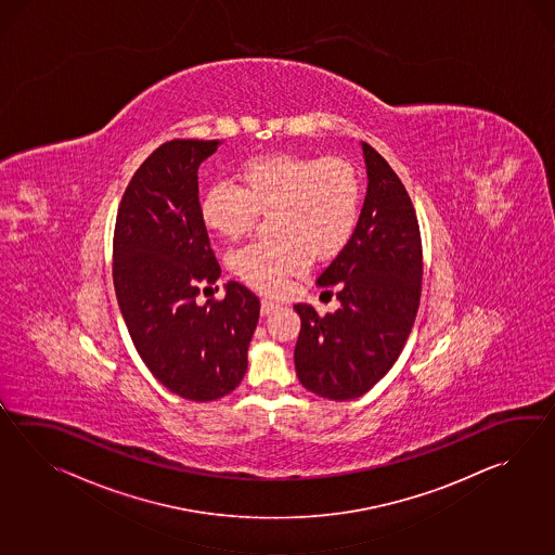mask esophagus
<instances>
[{
  "mask_svg": "<svg viewBox=\"0 0 555 555\" xmlns=\"http://www.w3.org/2000/svg\"><path fill=\"white\" fill-rule=\"evenodd\" d=\"M276 308H279L276 302H272V300H269V298H262V302H260V314H262V317H267V314L274 312Z\"/></svg>",
  "mask_w": 555,
  "mask_h": 555,
  "instance_id": "esophagus-1",
  "label": "esophagus"
}]
</instances>
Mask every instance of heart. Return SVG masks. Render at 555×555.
Instances as JSON below:
<instances>
[{
  "label": "heart",
  "instance_id": "obj_1",
  "mask_svg": "<svg viewBox=\"0 0 555 555\" xmlns=\"http://www.w3.org/2000/svg\"><path fill=\"white\" fill-rule=\"evenodd\" d=\"M243 186L219 179L201 197L210 231L236 238L272 210L271 241H253L229 255L231 271L262 293L283 291L288 276L307 269L310 255L340 253L357 229L360 179L343 159L271 153L241 165Z\"/></svg>",
  "mask_w": 555,
  "mask_h": 555
}]
</instances>
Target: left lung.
<instances>
[{"instance_id": "8db88e82", "label": "left lung", "mask_w": 555, "mask_h": 555, "mask_svg": "<svg viewBox=\"0 0 555 555\" xmlns=\"http://www.w3.org/2000/svg\"><path fill=\"white\" fill-rule=\"evenodd\" d=\"M369 189L357 229L321 272L336 288L338 310L300 317L295 366L300 384L322 398L350 400L369 392L406 345L422 293V238L416 210L395 169L362 143Z\"/></svg>"}]
</instances>
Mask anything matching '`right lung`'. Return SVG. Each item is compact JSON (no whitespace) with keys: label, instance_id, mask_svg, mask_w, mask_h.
<instances>
[{"label":"right lung","instance_id":"obj_1","mask_svg":"<svg viewBox=\"0 0 555 555\" xmlns=\"http://www.w3.org/2000/svg\"><path fill=\"white\" fill-rule=\"evenodd\" d=\"M219 141L172 139L131 177L113 233V284L127 331L151 374L172 395L209 402L247 372L260 302L243 284L198 305L221 267L201 219L198 165Z\"/></svg>","mask_w":555,"mask_h":555}]
</instances>
